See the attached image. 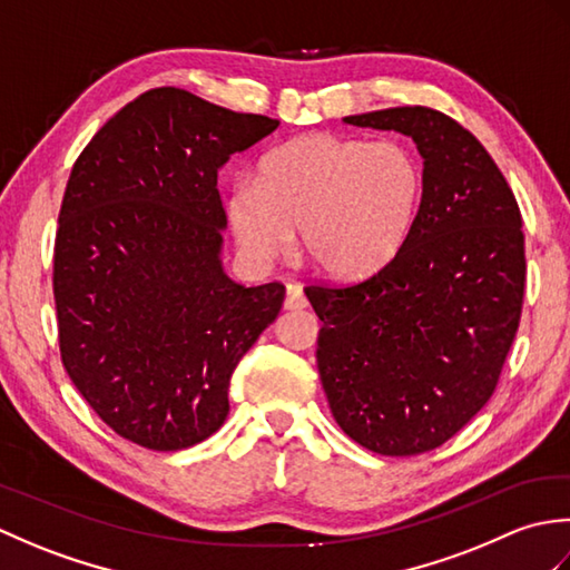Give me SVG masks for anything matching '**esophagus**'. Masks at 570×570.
Here are the masks:
<instances>
[{"label":"esophagus","mask_w":570,"mask_h":570,"mask_svg":"<svg viewBox=\"0 0 570 570\" xmlns=\"http://www.w3.org/2000/svg\"><path fill=\"white\" fill-rule=\"evenodd\" d=\"M306 306H308V301H306L304 292H301V286H296V284L288 286V288H286L284 308H286V311H301V308H306Z\"/></svg>","instance_id":"1"}]
</instances>
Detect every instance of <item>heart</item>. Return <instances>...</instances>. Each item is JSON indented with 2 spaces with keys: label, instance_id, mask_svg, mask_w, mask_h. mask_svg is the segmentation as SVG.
Returning <instances> with one entry per match:
<instances>
[{
  "label": "heart",
  "instance_id": "obj_1",
  "mask_svg": "<svg viewBox=\"0 0 570 570\" xmlns=\"http://www.w3.org/2000/svg\"><path fill=\"white\" fill-rule=\"evenodd\" d=\"M426 176L404 141L301 137L266 154L257 180L239 178L225 200L247 257L272 262L301 229L306 262L335 278L382 269L404 247Z\"/></svg>",
  "mask_w": 570,
  "mask_h": 570
}]
</instances>
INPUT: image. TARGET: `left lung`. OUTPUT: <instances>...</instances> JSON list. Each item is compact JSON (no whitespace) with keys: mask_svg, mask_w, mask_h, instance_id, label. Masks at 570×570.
<instances>
[{"mask_svg":"<svg viewBox=\"0 0 570 570\" xmlns=\"http://www.w3.org/2000/svg\"><path fill=\"white\" fill-rule=\"evenodd\" d=\"M345 125L399 131L423 159L421 210L380 272L306 286L333 416L380 455L445 443L488 404L522 316V213L485 147L431 107H390Z\"/></svg>","mask_w":570,"mask_h":570,"instance_id":"left-lung-1","label":"left lung"}]
</instances>
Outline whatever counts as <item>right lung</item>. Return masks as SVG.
<instances>
[{"instance_id": "right-lung-1", "label": "right lung", "mask_w": 570, "mask_h": 570, "mask_svg": "<svg viewBox=\"0 0 570 570\" xmlns=\"http://www.w3.org/2000/svg\"><path fill=\"white\" fill-rule=\"evenodd\" d=\"M276 119L180 88L125 105L72 166L53 296L66 372L122 439L180 451L227 419L233 372L284 304L223 269L217 171Z\"/></svg>"}]
</instances>
